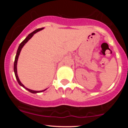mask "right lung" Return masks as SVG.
I'll use <instances>...</instances> for the list:
<instances>
[{"label":"right lung","instance_id":"1","mask_svg":"<svg viewBox=\"0 0 128 128\" xmlns=\"http://www.w3.org/2000/svg\"><path fill=\"white\" fill-rule=\"evenodd\" d=\"M44 28H40V29H36V30H34V31H33L32 32H31L30 34H29L28 36H27V37L20 44V45H19L18 46V49H17V54H16V58H15V61H14V73H15V76H16V79H17V82H18V83L19 84V85L20 86H23L24 88H25L26 90H27L28 91H29V92H32V93H37V92H44V91L46 90V89L44 90H42V91H34V90H30L29 88H26L23 86V84H22L21 82L20 81V80H19V78L18 77V75H17V61H18V56L20 55V53L21 52V50L22 49V48H23V46H24V45L28 41L30 40L31 38L32 37V36H34V35L37 32L40 31V30H42V29H43Z\"/></svg>","mask_w":128,"mask_h":128}]
</instances>
